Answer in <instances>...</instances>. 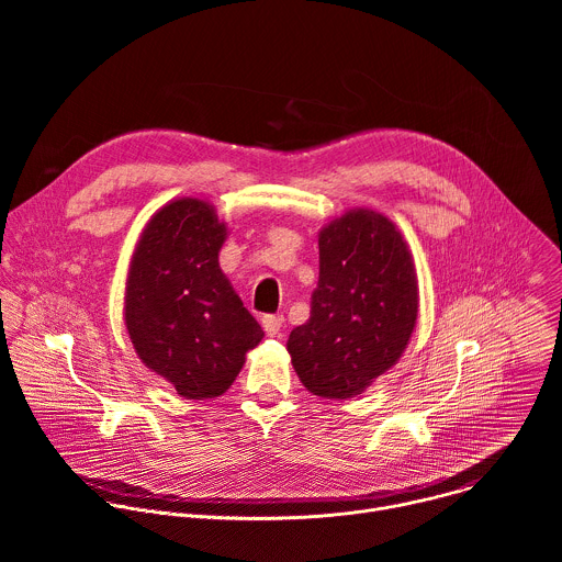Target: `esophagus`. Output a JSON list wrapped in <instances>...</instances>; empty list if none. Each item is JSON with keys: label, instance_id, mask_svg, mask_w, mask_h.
<instances>
[{"label": "esophagus", "instance_id": "1", "mask_svg": "<svg viewBox=\"0 0 562 562\" xmlns=\"http://www.w3.org/2000/svg\"><path fill=\"white\" fill-rule=\"evenodd\" d=\"M282 325H284V317L282 315H265L262 317V327H265L267 336H278Z\"/></svg>", "mask_w": 562, "mask_h": 562}]
</instances>
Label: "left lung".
<instances>
[{
	"instance_id": "1",
	"label": "left lung",
	"mask_w": 562,
	"mask_h": 562,
	"mask_svg": "<svg viewBox=\"0 0 562 562\" xmlns=\"http://www.w3.org/2000/svg\"><path fill=\"white\" fill-rule=\"evenodd\" d=\"M317 247L311 315L291 331L286 351L313 395L347 400L405 353L418 319V278L403 233L371 209L329 220Z\"/></svg>"
}]
</instances>
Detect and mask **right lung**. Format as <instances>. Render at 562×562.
I'll return each instance as SVG.
<instances>
[{"label":"right lung","mask_w":562,"mask_h":562,"mask_svg":"<svg viewBox=\"0 0 562 562\" xmlns=\"http://www.w3.org/2000/svg\"><path fill=\"white\" fill-rule=\"evenodd\" d=\"M226 235L206 200H171L146 222L128 265L124 325L133 349L187 400L222 395L265 338L220 269Z\"/></svg>","instance_id":"1"}]
</instances>
